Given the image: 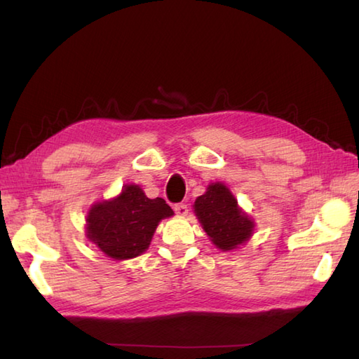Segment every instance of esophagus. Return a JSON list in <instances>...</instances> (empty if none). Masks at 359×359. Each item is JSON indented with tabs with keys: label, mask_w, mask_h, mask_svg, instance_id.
I'll return each instance as SVG.
<instances>
[{
	"label": "esophagus",
	"mask_w": 359,
	"mask_h": 359,
	"mask_svg": "<svg viewBox=\"0 0 359 359\" xmlns=\"http://www.w3.org/2000/svg\"><path fill=\"white\" fill-rule=\"evenodd\" d=\"M174 211L177 216H187L188 215V205L187 203H175Z\"/></svg>",
	"instance_id": "1"
}]
</instances>
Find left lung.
Instances as JSON below:
<instances>
[{
	"instance_id": "1",
	"label": "left lung",
	"mask_w": 359,
	"mask_h": 359,
	"mask_svg": "<svg viewBox=\"0 0 359 359\" xmlns=\"http://www.w3.org/2000/svg\"><path fill=\"white\" fill-rule=\"evenodd\" d=\"M194 212L212 243L224 251L245 242L255 226L239 210L230 189L222 184L210 185L207 193L197 197Z\"/></svg>"
}]
</instances>
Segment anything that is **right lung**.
Here are the masks:
<instances>
[{
  "mask_svg": "<svg viewBox=\"0 0 359 359\" xmlns=\"http://www.w3.org/2000/svg\"><path fill=\"white\" fill-rule=\"evenodd\" d=\"M174 215L162 197L149 199L140 187L126 185L117 199L94 205L88 238L112 259H131L148 248L158 222Z\"/></svg>",
  "mask_w": 359,
  "mask_h": 359,
  "instance_id": "obj_1",
  "label": "right lung"
}]
</instances>
